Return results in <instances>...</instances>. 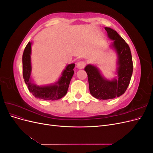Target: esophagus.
Returning a JSON list of instances; mask_svg holds the SVG:
<instances>
[{
    "instance_id": "obj_1",
    "label": "esophagus",
    "mask_w": 153,
    "mask_h": 153,
    "mask_svg": "<svg viewBox=\"0 0 153 153\" xmlns=\"http://www.w3.org/2000/svg\"><path fill=\"white\" fill-rule=\"evenodd\" d=\"M85 65H86V62L85 61H79V62L77 63L76 66H77V68L78 69H83V68H85Z\"/></svg>"
}]
</instances>
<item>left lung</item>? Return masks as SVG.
<instances>
[{
    "label": "left lung",
    "instance_id": "left-lung-1",
    "mask_svg": "<svg viewBox=\"0 0 153 153\" xmlns=\"http://www.w3.org/2000/svg\"><path fill=\"white\" fill-rule=\"evenodd\" d=\"M105 29L109 38L114 40L112 46L118 55V80H105L97 68L91 64L85 68V71L92 96L100 100H110L119 97L126 91L133 73V61L130 48L126 41L112 29L105 27Z\"/></svg>",
    "mask_w": 153,
    "mask_h": 153
}]
</instances>
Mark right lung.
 Wrapping results in <instances>:
<instances>
[{
	"label": "right lung",
	"mask_w": 153,
	"mask_h": 153,
	"mask_svg": "<svg viewBox=\"0 0 153 153\" xmlns=\"http://www.w3.org/2000/svg\"><path fill=\"white\" fill-rule=\"evenodd\" d=\"M31 43L29 42L25 48L23 53V77L25 84L31 93L37 98L45 100H56L61 99L67 93L71 78L74 74L73 68L75 64L67 66L64 69L62 76L55 85L49 86H37L32 84L30 80Z\"/></svg>",
	"instance_id": "add662e5"
}]
</instances>
